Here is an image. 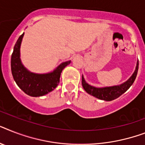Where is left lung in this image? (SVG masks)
<instances>
[{
    "label": "left lung",
    "instance_id": "8db88e82",
    "mask_svg": "<svg viewBox=\"0 0 145 145\" xmlns=\"http://www.w3.org/2000/svg\"><path fill=\"white\" fill-rule=\"evenodd\" d=\"M138 70V61H137L136 70L133 75L128 79V80H127L122 84L118 85V86L103 87V88H97V87L91 86L86 82L83 76H82V85H83L85 91L89 95H92L100 100H103V101H112V100H115L120 97L127 89H129V88L133 85L136 80Z\"/></svg>",
    "mask_w": 145,
    "mask_h": 145
}]
</instances>
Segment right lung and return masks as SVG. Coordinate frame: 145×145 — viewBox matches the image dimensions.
I'll use <instances>...</instances> for the list:
<instances>
[{
    "label": "right lung",
    "mask_w": 145,
    "mask_h": 145,
    "mask_svg": "<svg viewBox=\"0 0 145 145\" xmlns=\"http://www.w3.org/2000/svg\"><path fill=\"white\" fill-rule=\"evenodd\" d=\"M24 33L19 36L14 46L11 57V70L14 80L20 89L32 97H39L52 91L59 83L62 70L71 63V61L62 62L52 72L35 74L24 66L20 59V48Z\"/></svg>",
    "instance_id": "obj_1"
}]
</instances>
